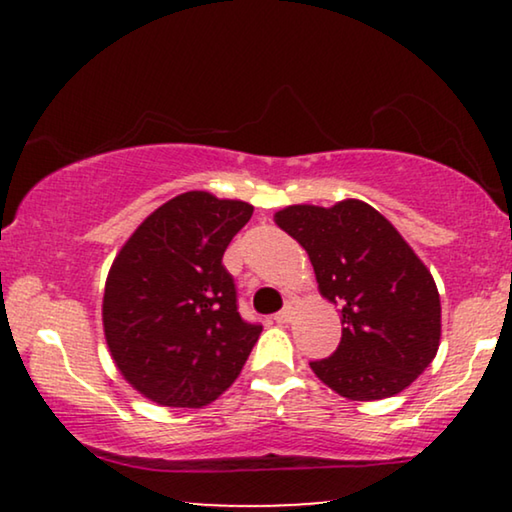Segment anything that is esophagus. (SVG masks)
I'll use <instances>...</instances> for the list:
<instances>
[{
  "label": "esophagus",
  "mask_w": 512,
  "mask_h": 512,
  "mask_svg": "<svg viewBox=\"0 0 512 512\" xmlns=\"http://www.w3.org/2000/svg\"><path fill=\"white\" fill-rule=\"evenodd\" d=\"M291 319H293V307H291V305H286L282 312H277V314H275V321H277V324H289Z\"/></svg>",
  "instance_id": "esophagus-1"
}]
</instances>
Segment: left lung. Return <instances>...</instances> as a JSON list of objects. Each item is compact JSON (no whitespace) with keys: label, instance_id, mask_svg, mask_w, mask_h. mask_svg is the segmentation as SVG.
<instances>
[{"label":"left lung","instance_id":"1","mask_svg":"<svg viewBox=\"0 0 512 512\" xmlns=\"http://www.w3.org/2000/svg\"><path fill=\"white\" fill-rule=\"evenodd\" d=\"M275 223L310 256L321 296L340 307L342 338L310 368L349 401L401 394L436 359L440 296L401 233L361 200L291 205Z\"/></svg>","mask_w":512,"mask_h":512}]
</instances>
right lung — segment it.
I'll use <instances>...</instances> for the list:
<instances>
[{
  "mask_svg": "<svg viewBox=\"0 0 512 512\" xmlns=\"http://www.w3.org/2000/svg\"><path fill=\"white\" fill-rule=\"evenodd\" d=\"M254 207L188 191L146 216L111 263L102 324L111 359L139 394L202 408L237 380L261 324L237 312L223 251Z\"/></svg>",
  "mask_w": 512,
  "mask_h": 512,
  "instance_id": "add662e5",
  "label": "right lung"
}]
</instances>
